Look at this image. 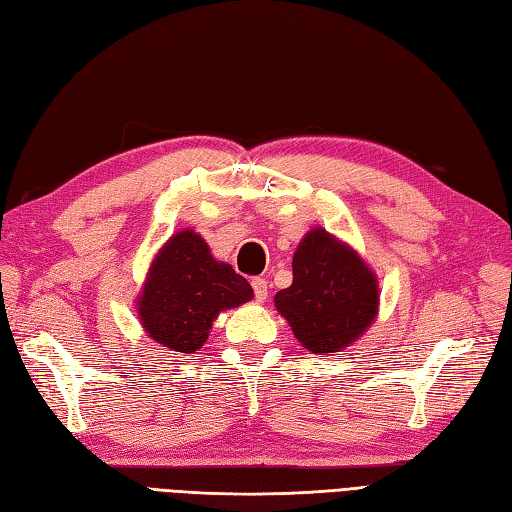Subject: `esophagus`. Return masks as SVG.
<instances>
[{
	"instance_id": "1",
	"label": "esophagus",
	"mask_w": 512,
	"mask_h": 512,
	"mask_svg": "<svg viewBox=\"0 0 512 512\" xmlns=\"http://www.w3.org/2000/svg\"><path fill=\"white\" fill-rule=\"evenodd\" d=\"M253 292L257 303H264L268 299V281L266 279H253Z\"/></svg>"
}]
</instances>
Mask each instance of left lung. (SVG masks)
<instances>
[{
	"instance_id": "1",
	"label": "left lung",
	"mask_w": 512,
	"mask_h": 512,
	"mask_svg": "<svg viewBox=\"0 0 512 512\" xmlns=\"http://www.w3.org/2000/svg\"><path fill=\"white\" fill-rule=\"evenodd\" d=\"M292 285L275 294L301 347L334 355L360 340L379 312V281L362 255L323 227L303 235L292 257Z\"/></svg>"
}]
</instances>
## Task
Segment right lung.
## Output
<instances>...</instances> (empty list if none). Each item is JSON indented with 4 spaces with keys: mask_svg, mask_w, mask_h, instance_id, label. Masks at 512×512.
I'll return each mask as SVG.
<instances>
[{
    "mask_svg": "<svg viewBox=\"0 0 512 512\" xmlns=\"http://www.w3.org/2000/svg\"><path fill=\"white\" fill-rule=\"evenodd\" d=\"M251 299V283L213 257L200 233L183 229L154 255L135 312L150 340L176 353H194L207 342L220 312Z\"/></svg>",
    "mask_w": 512,
    "mask_h": 512,
    "instance_id": "add662e5",
    "label": "right lung"
}]
</instances>
